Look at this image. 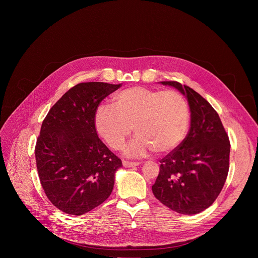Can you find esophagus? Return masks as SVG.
<instances>
[{
    "mask_svg": "<svg viewBox=\"0 0 258 258\" xmlns=\"http://www.w3.org/2000/svg\"><path fill=\"white\" fill-rule=\"evenodd\" d=\"M122 164L124 167H134L139 165V162H133V161H127V160H123Z\"/></svg>",
    "mask_w": 258,
    "mask_h": 258,
    "instance_id": "1",
    "label": "esophagus"
}]
</instances>
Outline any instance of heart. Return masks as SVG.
<instances>
[{
	"instance_id": "heart-1",
	"label": "heart",
	"mask_w": 258,
	"mask_h": 258,
	"mask_svg": "<svg viewBox=\"0 0 258 258\" xmlns=\"http://www.w3.org/2000/svg\"><path fill=\"white\" fill-rule=\"evenodd\" d=\"M189 124V107L175 91L131 87L101 104L94 114L97 134L112 149H120L133 128L137 136L124 147L130 157H144L151 150L165 154L181 142Z\"/></svg>"
}]
</instances>
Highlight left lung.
<instances>
[{"label":"left lung","instance_id":"obj_1","mask_svg":"<svg viewBox=\"0 0 258 258\" xmlns=\"http://www.w3.org/2000/svg\"><path fill=\"white\" fill-rule=\"evenodd\" d=\"M186 96L191 111L187 137L160 160L152 186L156 199L181 214L208 208L222 191L229 172L230 140L213 107L197 92L177 82H161Z\"/></svg>","mask_w":258,"mask_h":258}]
</instances>
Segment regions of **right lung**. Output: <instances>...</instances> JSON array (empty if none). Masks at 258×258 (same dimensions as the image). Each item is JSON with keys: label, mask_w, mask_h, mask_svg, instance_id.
<instances>
[{"label": "right lung", "mask_w": 258, "mask_h": 258, "mask_svg": "<svg viewBox=\"0 0 258 258\" xmlns=\"http://www.w3.org/2000/svg\"><path fill=\"white\" fill-rule=\"evenodd\" d=\"M121 87L81 83L68 90L50 109L34 155L46 196L59 210L82 215L111 194L121 160L100 140L94 126L97 107Z\"/></svg>", "instance_id": "1"}]
</instances>
